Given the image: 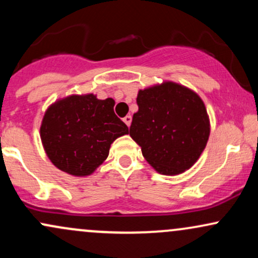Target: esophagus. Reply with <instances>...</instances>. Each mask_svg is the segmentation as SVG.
<instances>
[{
	"instance_id": "1",
	"label": "esophagus",
	"mask_w": 258,
	"mask_h": 258,
	"mask_svg": "<svg viewBox=\"0 0 258 258\" xmlns=\"http://www.w3.org/2000/svg\"><path fill=\"white\" fill-rule=\"evenodd\" d=\"M122 120L127 126H130V125H131V122H132V116H131V115H126V116L123 117Z\"/></svg>"
}]
</instances>
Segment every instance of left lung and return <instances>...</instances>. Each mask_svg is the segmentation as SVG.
<instances>
[{"label": "left lung", "mask_w": 258, "mask_h": 258, "mask_svg": "<svg viewBox=\"0 0 258 258\" xmlns=\"http://www.w3.org/2000/svg\"><path fill=\"white\" fill-rule=\"evenodd\" d=\"M137 105L130 136L147 161L170 176L193 166L210 136L209 116L200 97L183 86L165 82L139 91Z\"/></svg>", "instance_id": "8db88e82"}]
</instances>
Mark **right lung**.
<instances>
[{"label":"right lung","instance_id":"add662e5","mask_svg":"<svg viewBox=\"0 0 258 258\" xmlns=\"http://www.w3.org/2000/svg\"><path fill=\"white\" fill-rule=\"evenodd\" d=\"M114 99L72 96L49 106L41 125L47 156L59 170L87 176L108 158L110 144L128 133L114 112Z\"/></svg>","mask_w":258,"mask_h":258}]
</instances>
